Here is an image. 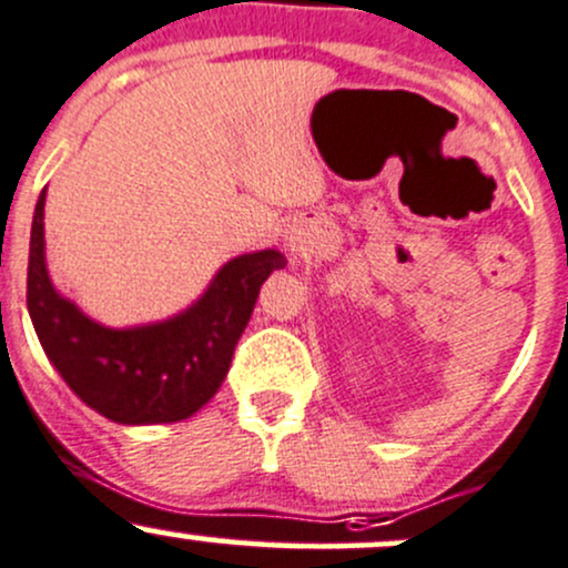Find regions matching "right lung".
I'll return each mask as SVG.
<instances>
[{
    "label": "right lung",
    "instance_id": "1",
    "mask_svg": "<svg viewBox=\"0 0 568 568\" xmlns=\"http://www.w3.org/2000/svg\"><path fill=\"white\" fill-rule=\"evenodd\" d=\"M45 191L31 221L27 304L34 332L64 383L123 426L178 423L221 388L261 285L283 270L280 251L236 255L202 298L180 315L134 328H108L53 288L45 266Z\"/></svg>",
    "mask_w": 568,
    "mask_h": 568
}]
</instances>
